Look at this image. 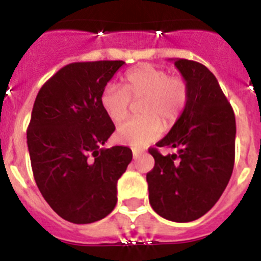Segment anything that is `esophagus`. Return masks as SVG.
Returning a JSON list of instances; mask_svg holds the SVG:
<instances>
[{"mask_svg": "<svg viewBox=\"0 0 261 261\" xmlns=\"http://www.w3.org/2000/svg\"><path fill=\"white\" fill-rule=\"evenodd\" d=\"M132 154H133V159H137L138 156L142 155V151L138 150V149H132Z\"/></svg>", "mask_w": 261, "mask_h": 261, "instance_id": "34e87169", "label": "esophagus"}]
</instances>
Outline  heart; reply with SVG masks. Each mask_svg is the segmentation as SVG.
Segmentation results:
<instances>
[{"instance_id": "heart-1", "label": "heart", "mask_w": 261, "mask_h": 261, "mask_svg": "<svg viewBox=\"0 0 261 261\" xmlns=\"http://www.w3.org/2000/svg\"><path fill=\"white\" fill-rule=\"evenodd\" d=\"M130 100L138 102L137 119L117 129L116 140L132 146H146L179 121L190 102V86L180 75H170L165 69L141 64L126 71L124 86L108 84L100 94V106L115 124L128 117Z\"/></svg>"}]
</instances>
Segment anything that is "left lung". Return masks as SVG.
Listing matches in <instances>:
<instances>
[{
	"mask_svg": "<svg viewBox=\"0 0 261 261\" xmlns=\"http://www.w3.org/2000/svg\"><path fill=\"white\" fill-rule=\"evenodd\" d=\"M190 86V102L166 137L150 147L155 165L146 174L154 212L191 222L214 206L229 183L235 159V115L218 81L197 61H174ZM158 147H175L162 156Z\"/></svg>",
	"mask_w": 261,
	"mask_h": 261,
	"instance_id": "left-lung-1",
	"label": "left lung"
}]
</instances>
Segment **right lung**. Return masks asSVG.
<instances>
[{"instance_id":"right-lung-1","label":"right lung","mask_w":261,"mask_h":261,"mask_svg":"<svg viewBox=\"0 0 261 261\" xmlns=\"http://www.w3.org/2000/svg\"><path fill=\"white\" fill-rule=\"evenodd\" d=\"M124 64L71 62L41 86L34 103L27 128L32 172L45 201L69 222H95L116 206V184L132 150L100 149L115 130L100 94Z\"/></svg>"}]
</instances>
